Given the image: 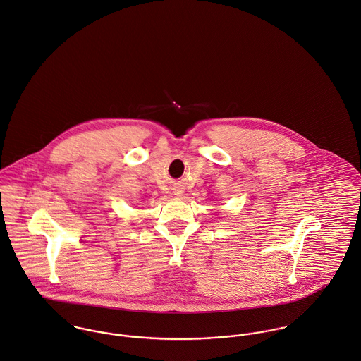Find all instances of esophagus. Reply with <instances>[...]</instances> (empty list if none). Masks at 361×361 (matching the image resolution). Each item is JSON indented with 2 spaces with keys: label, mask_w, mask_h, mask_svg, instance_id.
<instances>
[{
  "label": "esophagus",
  "mask_w": 361,
  "mask_h": 361,
  "mask_svg": "<svg viewBox=\"0 0 361 361\" xmlns=\"http://www.w3.org/2000/svg\"><path fill=\"white\" fill-rule=\"evenodd\" d=\"M173 193H175L176 196H182V195H183V188H180V186L175 188V189H173Z\"/></svg>",
  "instance_id": "esophagus-1"
}]
</instances>
